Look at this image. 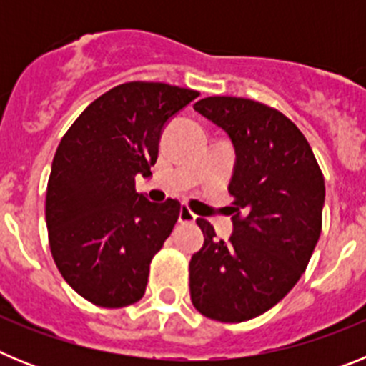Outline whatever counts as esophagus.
<instances>
[{"mask_svg": "<svg viewBox=\"0 0 366 366\" xmlns=\"http://www.w3.org/2000/svg\"><path fill=\"white\" fill-rule=\"evenodd\" d=\"M196 218H198V216L194 214L192 211H189L187 207H181L179 216H177V222H179V223H194V222H196Z\"/></svg>", "mask_w": 366, "mask_h": 366, "instance_id": "obj_1", "label": "esophagus"}]
</instances>
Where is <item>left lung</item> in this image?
I'll return each instance as SVG.
<instances>
[{
	"label": "left lung",
	"mask_w": 366,
	"mask_h": 366,
	"mask_svg": "<svg viewBox=\"0 0 366 366\" xmlns=\"http://www.w3.org/2000/svg\"><path fill=\"white\" fill-rule=\"evenodd\" d=\"M194 109L231 139L236 161L232 234L205 242L190 260V299L202 315L242 322L280 302L299 282L322 227L325 177L308 141L286 115L257 100L207 97Z\"/></svg>",
	"instance_id": "left-lung-1"
}]
</instances>
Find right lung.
<instances>
[{"mask_svg":"<svg viewBox=\"0 0 366 366\" xmlns=\"http://www.w3.org/2000/svg\"><path fill=\"white\" fill-rule=\"evenodd\" d=\"M198 95L161 82L121 84L87 106L58 144L45 199L51 253L89 302L122 308L144 295L152 258L181 205L148 202L135 192V176H152L164 126Z\"/></svg>","mask_w":366,"mask_h":366,"instance_id":"right-lung-1","label":"right lung"}]
</instances>
